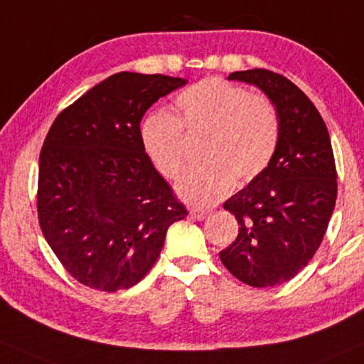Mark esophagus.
<instances>
[{
	"label": "esophagus",
	"mask_w": 364,
	"mask_h": 364,
	"mask_svg": "<svg viewBox=\"0 0 364 364\" xmlns=\"http://www.w3.org/2000/svg\"><path fill=\"white\" fill-rule=\"evenodd\" d=\"M208 214H209V210L204 208H197V205L196 208H191V216L197 219V221H203V219L208 218Z\"/></svg>",
	"instance_id": "1"
}]
</instances>
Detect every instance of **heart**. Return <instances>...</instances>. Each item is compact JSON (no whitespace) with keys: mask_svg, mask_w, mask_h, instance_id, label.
Wrapping results in <instances>:
<instances>
[{"mask_svg":"<svg viewBox=\"0 0 364 364\" xmlns=\"http://www.w3.org/2000/svg\"><path fill=\"white\" fill-rule=\"evenodd\" d=\"M181 118L156 111L141 127L143 150L165 178L175 181L189 160V138H205L204 164L191 170L177 191L186 200L223 199L235 182L248 183L270 167L280 143V114L270 97L219 77L192 84L177 97Z\"/></svg>","mask_w":364,"mask_h":364,"instance_id":"1","label":"heart"}]
</instances>
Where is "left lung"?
Returning a JSON list of instances; mask_svg holds the SVG:
<instances>
[{"mask_svg": "<svg viewBox=\"0 0 364 364\" xmlns=\"http://www.w3.org/2000/svg\"><path fill=\"white\" fill-rule=\"evenodd\" d=\"M230 79L255 84L280 114V143L270 167L224 203L237 236L219 253L246 285L289 282L319 250L338 197L329 132L314 102L282 74L250 69Z\"/></svg>", "mask_w": 364, "mask_h": 364, "instance_id": "obj_1", "label": "left lung"}]
</instances>
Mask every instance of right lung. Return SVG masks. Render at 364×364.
<instances>
[{
  "instance_id": "right-lung-1",
  "label": "right lung",
  "mask_w": 364,
  "mask_h": 364,
  "mask_svg": "<svg viewBox=\"0 0 364 364\" xmlns=\"http://www.w3.org/2000/svg\"><path fill=\"white\" fill-rule=\"evenodd\" d=\"M186 80L118 73L57 116L40 151L37 210L62 267L89 289H129L150 272L187 209L156 172L140 121Z\"/></svg>"
}]
</instances>
